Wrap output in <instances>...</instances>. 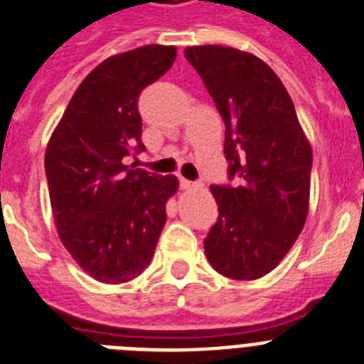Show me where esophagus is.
<instances>
[{
  "label": "esophagus",
  "instance_id": "esophagus-1",
  "mask_svg": "<svg viewBox=\"0 0 364 364\" xmlns=\"http://www.w3.org/2000/svg\"><path fill=\"white\" fill-rule=\"evenodd\" d=\"M179 185H181L183 191H191V188L196 187V183L188 181V179H185V177H181V179H179Z\"/></svg>",
  "mask_w": 364,
  "mask_h": 364
}]
</instances>
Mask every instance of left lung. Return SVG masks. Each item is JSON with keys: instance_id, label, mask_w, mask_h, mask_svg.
<instances>
[{"instance_id": "8db88e82", "label": "left lung", "mask_w": 364, "mask_h": 364, "mask_svg": "<svg viewBox=\"0 0 364 364\" xmlns=\"http://www.w3.org/2000/svg\"><path fill=\"white\" fill-rule=\"evenodd\" d=\"M226 125L224 155L233 187H211L218 220L205 239L215 271L262 279L282 262L306 223L312 147L274 70L250 52L187 46Z\"/></svg>"}]
</instances>
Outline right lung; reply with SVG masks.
<instances>
[{
    "mask_svg": "<svg viewBox=\"0 0 364 364\" xmlns=\"http://www.w3.org/2000/svg\"><path fill=\"white\" fill-rule=\"evenodd\" d=\"M176 46L146 44L99 63L78 85L50 136L44 168L61 243L85 273L105 284L129 282L149 265L166 223L176 176L131 170L140 153L138 97L161 78Z\"/></svg>",
    "mask_w": 364,
    "mask_h": 364,
    "instance_id": "obj_1",
    "label": "right lung"
}]
</instances>
